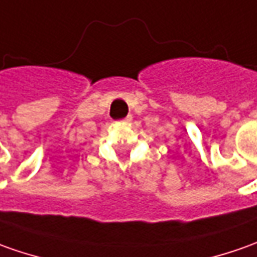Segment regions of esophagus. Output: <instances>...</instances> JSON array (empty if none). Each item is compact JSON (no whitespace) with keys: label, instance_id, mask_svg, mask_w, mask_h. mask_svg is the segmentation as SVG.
I'll return each instance as SVG.
<instances>
[{"label":"esophagus","instance_id":"obj_1","mask_svg":"<svg viewBox=\"0 0 257 257\" xmlns=\"http://www.w3.org/2000/svg\"><path fill=\"white\" fill-rule=\"evenodd\" d=\"M131 119H132V116H126V118H125L122 122H131Z\"/></svg>","mask_w":257,"mask_h":257}]
</instances>
